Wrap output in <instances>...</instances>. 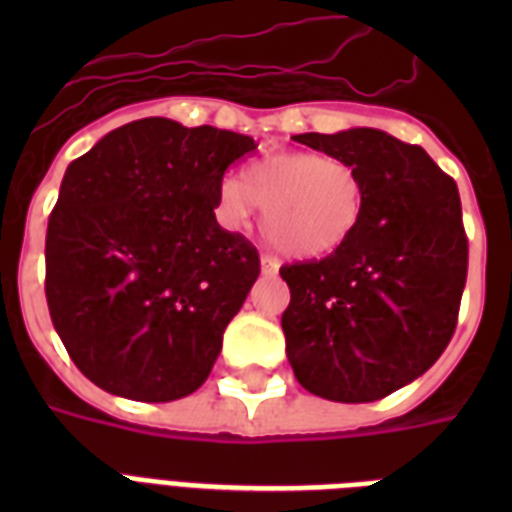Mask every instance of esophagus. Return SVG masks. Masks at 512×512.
Listing matches in <instances>:
<instances>
[{
  "mask_svg": "<svg viewBox=\"0 0 512 512\" xmlns=\"http://www.w3.org/2000/svg\"><path fill=\"white\" fill-rule=\"evenodd\" d=\"M260 268H263L265 276H273V273L279 271V260H276V257H271V255H263V257H260Z\"/></svg>",
  "mask_w": 512,
  "mask_h": 512,
  "instance_id": "34e87169",
  "label": "esophagus"
}]
</instances>
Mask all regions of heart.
I'll use <instances>...</instances> for the list:
<instances>
[{"label": "heart", "mask_w": 512, "mask_h": 512, "mask_svg": "<svg viewBox=\"0 0 512 512\" xmlns=\"http://www.w3.org/2000/svg\"><path fill=\"white\" fill-rule=\"evenodd\" d=\"M217 207L228 223L263 209L265 241L297 260L332 255L356 231L364 183L345 162L311 151H279L257 159L241 180H225Z\"/></svg>", "instance_id": "heart-1"}]
</instances>
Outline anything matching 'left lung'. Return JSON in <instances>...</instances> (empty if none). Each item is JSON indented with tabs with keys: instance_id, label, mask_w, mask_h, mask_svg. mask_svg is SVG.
Segmentation results:
<instances>
[{
	"instance_id": "1",
	"label": "left lung",
	"mask_w": 512,
	"mask_h": 512,
	"mask_svg": "<svg viewBox=\"0 0 512 512\" xmlns=\"http://www.w3.org/2000/svg\"><path fill=\"white\" fill-rule=\"evenodd\" d=\"M295 140L350 164L364 209L332 255L279 271L287 358L313 396L377 401L428 372L454 335L468 279L460 191L420 146L382 130Z\"/></svg>"
}]
</instances>
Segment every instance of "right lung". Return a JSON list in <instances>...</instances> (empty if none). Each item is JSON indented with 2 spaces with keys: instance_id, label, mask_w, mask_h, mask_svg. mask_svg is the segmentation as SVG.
I'll return each mask as SVG.
<instances>
[{
  "instance_id": "obj_1",
  "label": "right lung",
  "mask_w": 512,
  "mask_h": 512,
  "mask_svg": "<svg viewBox=\"0 0 512 512\" xmlns=\"http://www.w3.org/2000/svg\"><path fill=\"white\" fill-rule=\"evenodd\" d=\"M257 143L151 116L68 164L47 223V305L79 372L164 404L212 372L260 276L257 249L215 220L225 170Z\"/></svg>"
}]
</instances>
